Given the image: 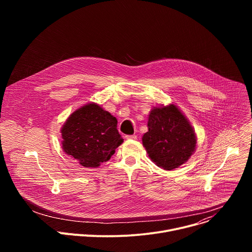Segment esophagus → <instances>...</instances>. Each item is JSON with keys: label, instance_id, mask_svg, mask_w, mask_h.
<instances>
[{"label": "esophagus", "instance_id": "obj_1", "mask_svg": "<svg viewBox=\"0 0 252 252\" xmlns=\"http://www.w3.org/2000/svg\"><path fill=\"white\" fill-rule=\"evenodd\" d=\"M126 139H136V135L135 134H126V136H125Z\"/></svg>", "mask_w": 252, "mask_h": 252}]
</instances>
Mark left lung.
I'll return each mask as SVG.
<instances>
[{
    "instance_id": "obj_1",
    "label": "left lung",
    "mask_w": 252,
    "mask_h": 252,
    "mask_svg": "<svg viewBox=\"0 0 252 252\" xmlns=\"http://www.w3.org/2000/svg\"><path fill=\"white\" fill-rule=\"evenodd\" d=\"M148 127L149 131L142 136V145L158 166L165 170L174 169L187 162L194 153V130L176 105L153 109Z\"/></svg>"
}]
</instances>
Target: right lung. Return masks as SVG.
<instances>
[{
  "label": "right lung",
  "instance_id": "right-lung-1",
  "mask_svg": "<svg viewBox=\"0 0 252 252\" xmlns=\"http://www.w3.org/2000/svg\"><path fill=\"white\" fill-rule=\"evenodd\" d=\"M118 121L96 103H88L71 114L61 132L63 150L85 167L109 160L124 138Z\"/></svg>",
  "mask_w": 252,
  "mask_h": 252
}]
</instances>
